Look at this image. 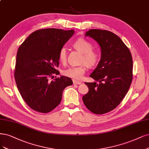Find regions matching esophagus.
<instances>
[{
	"instance_id": "34e87169",
	"label": "esophagus",
	"mask_w": 149,
	"mask_h": 149,
	"mask_svg": "<svg viewBox=\"0 0 149 149\" xmlns=\"http://www.w3.org/2000/svg\"><path fill=\"white\" fill-rule=\"evenodd\" d=\"M73 84H81L82 83L81 81H76V80H73Z\"/></svg>"
}]
</instances>
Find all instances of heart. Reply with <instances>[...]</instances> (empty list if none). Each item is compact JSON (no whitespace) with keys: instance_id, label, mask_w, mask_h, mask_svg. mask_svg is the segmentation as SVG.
I'll return each instance as SVG.
<instances>
[{"instance_id":"obj_1","label":"heart","mask_w":149,"mask_h":149,"mask_svg":"<svg viewBox=\"0 0 149 149\" xmlns=\"http://www.w3.org/2000/svg\"><path fill=\"white\" fill-rule=\"evenodd\" d=\"M74 48L83 54L81 63H83L79 66H71L63 71V74L73 79L79 80L83 78L86 73V65L89 67L95 66L99 60V53L93 50L92 43L84 39H79L73 43ZM59 60L61 63H65L67 57V51L62 48L59 52Z\"/></svg>"}]
</instances>
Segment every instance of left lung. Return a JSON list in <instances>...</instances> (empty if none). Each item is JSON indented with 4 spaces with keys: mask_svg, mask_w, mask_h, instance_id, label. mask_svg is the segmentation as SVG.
Segmentation results:
<instances>
[{
    "mask_svg": "<svg viewBox=\"0 0 149 149\" xmlns=\"http://www.w3.org/2000/svg\"><path fill=\"white\" fill-rule=\"evenodd\" d=\"M98 42L101 58L90 77L94 83H86L89 91L83 97L86 107L95 114L109 112L118 105L132 80V58L122 40L109 31L92 29L85 34Z\"/></svg>",
    "mask_w": 149,
    "mask_h": 149,
    "instance_id": "obj_1",
    "label": "left lung"
}]
</instances>
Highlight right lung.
I'll use <instances>...</instances> for the list:
<instances>
[{"instance_id": "add662e5", "label": "right lung", "mask_w": 149, "mask_h": 149, "mask_svg": "<svg viewBox=\"0 0 149 149\" xmlns=\"http://www.w3.org/2000/svg\"><path fill=\"white\" fill-rule=\"evenodd\" d=\"M73 29L47 28L36 31L20 45L14 76L22 98L33 110L46 113L60 103L64 89L73 84L68 77L59 74V52L73 35Z\"/></svg>"}]
</instances>
